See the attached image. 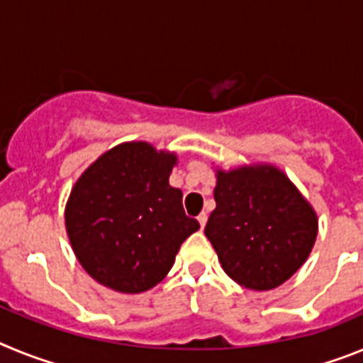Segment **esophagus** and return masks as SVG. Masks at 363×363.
<instances>
[{
    "label": "esophagus",
    "mask_w": 363,
    "mask_h": 363,
    "mask_svg": "<svg viewBox=\"0 0 363 363\" xmlns=\"http://www.w3.org/2000/svg\"><path fill=\"white\" fill-rule=\"evenodd\" d=\"M198 221H200V227H201V229H203V227H205V223H207V214H205V213H201L200 216H198Z\"/></svg>",
    "instance_id": "obj_1"
}]
</instances>
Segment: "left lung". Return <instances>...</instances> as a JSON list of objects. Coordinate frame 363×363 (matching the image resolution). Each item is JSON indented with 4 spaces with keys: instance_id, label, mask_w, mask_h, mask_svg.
<instances>
[{
    "instance_id": "1",
    "label": "left lung",
    "mask_w": 363,
    "mask_h": 363,
    "mask_svg": "<svg viewBox=\"0 0 363 363\" xmlns=\"http://www.w3.org/2000/svg\"><path fill=\"white\" fill-rule=\"evenodd\" d=\"M214 201L205 236L236 284L252 291L274 289L306 264L318 216L278 167L216 169Z\"/></svg>"
}]
</instances>
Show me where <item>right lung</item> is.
I'll return each instance as SVG.
<instances>
[{
	"label": "right lung",
	"instance_id": "right-lung-1",
	"mask_svg": "<svg viewBox=\"0 0 363 363\" xmlns=\"http://www.w3.org/2000/svg\"><path fill=\"white\" fill-rule=\"evenodd\" d=\"M178 156L147 142L104 152L74 184L65 205L72 251L98 284L125 294L152 289L179 247L200 229L185 216L184 192L169 185Z\"/></svg>",
	"mask_w": 363,
	"mask_h": 363
}]
</instances>
